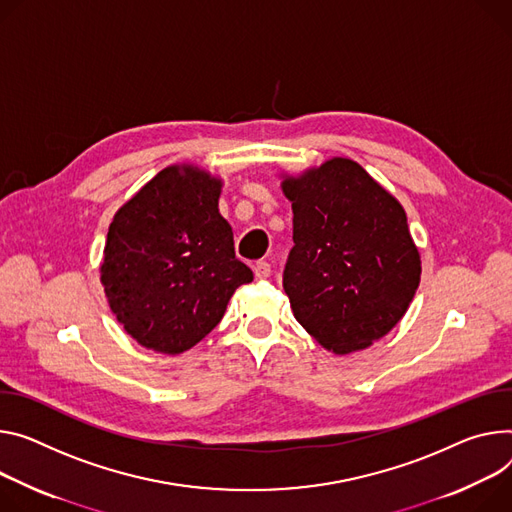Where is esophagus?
Returning a JSON list of instances; mask_svg holds the SVG:
<instances>
[{"instance_id":"obj_1","label":"esophagus","mask_w":512,"mask_h":512,"mask_svg":"<svg viewBox=\"0 0 512 512\" xmlns=\"http://www.w3.org/2000/svg\"><path fill=\"white\" fill-rule=\"evenodd\" d=\"M253 273H255L257 280H265V277L271 275V265L267 261H257L253 265Z\"/></svg>"}]
</instances>
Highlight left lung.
Wrapping results in <instances>:
<instances>
[{"label": "left lung", "mask_w": 512, "mask_h": 512, "mask_svg": "<svg viewBox=\"0 0 512 512\" xmlns=\"http://www.w3.org/2000/svg\"><path fill=\"white\" fill-rule=\"evenodd\" d=\"M282 190L294 212L284 290L296 320L339 355L388 335L421 282L400 202L343 157L286 175Z\"/></svg>", "instance_id": "left-lung-1"}]
</instances>
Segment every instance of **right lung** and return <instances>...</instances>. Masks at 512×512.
<instances>
[{"instance_id": "1", "label": "right lung", "mask_w": 512, "mask_h": 512, "mask_svg": "<svg viewBox=\"0 0 512 512\" xmlns=\"http://www.w3.org/2000/svg\"><path fill=\"white\" fill-rule=\"evenodd\" d=\"M220 188L204 169L171 165L114 214L100 280L124 331L147 349H192L253 282L218 212Z\"/></svg>"}]
</instances>
